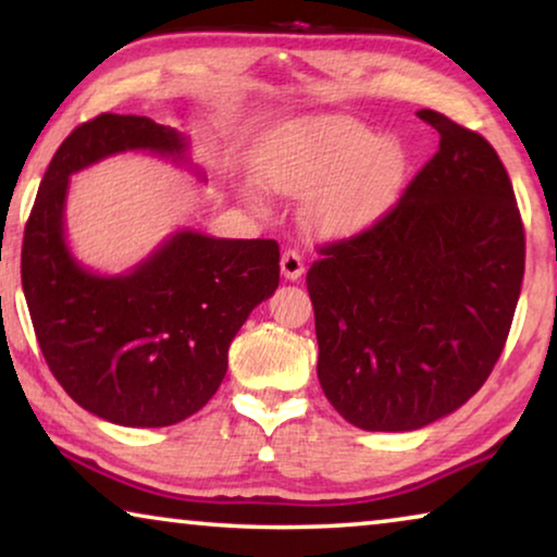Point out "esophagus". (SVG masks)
Here are the masks:
<instances>
[{
  "instance_id": "esophagus-1",
  "label": "esophagus",
  "mask_w": 557,
  "mask_h": 557,
  "mask_svg": "<svg viewBox=\"0 0 557 557\" xmlns=\"http://www.w3.org/2000/svg\"><path fill=\"white\" fill-rule=\"evenodd\" d=\"M281 273H284V278L288 281H296L301 278L304 273V258L296 248H286L284 253H281Z\"/></svg>"
}]
</instances>
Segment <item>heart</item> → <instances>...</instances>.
<instances>
[{
    "mask_svg": "<svg viewBox=\"0 0 557 557\" xmlns=\"http://www.w3.org/2000/svg\"><path fill=\"white\" fill-rule=\"evenodd\" d=\"M406 174L400 141L349 116H317L286 126L263 157V177L288 195H314L311 218L326 233L377 223Z\"/></svg>",
    "mask_w": 557,
    "mask_h": 557,
    "instance_id": "obj_1",
    "label": "heart"
}]
</instances>
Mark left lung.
<instances>
[{"label": "left lung", "instance_id": "obj_1", "mask_svg": "<svg viewBox=\"0 0 557 557\" xmlns=\"http://www.w3.org/2000/svg\"><path fill=\"white\" fill-rule=\"evenodd\" d=\"M418 119L438 151L377 223L319 248L307 288L326 400L357 429L416 431L461 408L505 349L524 276L512 182L482 134Z\"/></svg>", "mask_w": 557, "mask_h": 557}]
</instances>
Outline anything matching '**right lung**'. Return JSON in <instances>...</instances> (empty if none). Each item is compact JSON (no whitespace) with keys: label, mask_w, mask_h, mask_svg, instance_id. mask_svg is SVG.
<instances>
[{"label":"right lung","mask_w":557,"mask_h":557,"mask_svg":"<svg viewBox=\"0 0 557 557\" xmlns=\"http://www.w3.org/2000/svg\"><path fill=\"white\" fill-rule=\"evenodd\" d=\"M174 159L187 141L147 116L75 126L40 182L22 240V288L45 362L103 421L159 429L197 413L223 383L227 347L278 286L276 240L182 231L124 276H96L63 235L67 177L119 151Z\"/></svg>","instance_id":"right-lung-1"}]
</instances>
